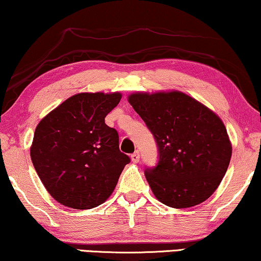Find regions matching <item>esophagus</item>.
<instances>
[{
    "instance_id": "1",
    "label": "esophagus",
    "mask_w": 261,
    "mask_h": 261,
    "mask_svg": "<svg viewBox=\"0 0 261 261\" xmlns=\"http://www.w3.org/2000/svg\"><path fill=\"white\" fill-rule=\"evenodd\" d=\"M130 159H132V162H133V163L140 162V153H139V151H135L133 154L130 155Z\"/></svg>"
}]
</instances>
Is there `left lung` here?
Instances as JSON below:
<instances>
[{"label": "left lung", "instance_id": "obj_1", "mask_svg": "<svg viewBox=\"0 0 261 261\" xmlns=\"http://www.w3.org/2000/svg\"><path fill=\"white\" fill-rule=\"evenodd\" d=\"M128 101L154 137L158 163L146 167L153 194L171 208H190L214 194L231 145L216 114L179 91L133 94Z\"/></svg>", "mask_w": 261, "mask_h": 261}]
</instances>
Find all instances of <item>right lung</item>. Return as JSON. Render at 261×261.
<instances>
[{
	"label": "right lung",
	"mask_w": 261,
	"mask_h": 261,
	"mask_svg": "<svg viewBox=\"0 0 261 261\" xmlns=\"http://www.w3.org/2000/svg\"><path fill=\"white\" fill-rule=\"evenodd\" d=\"M121 94H77L35 128L31 158L57 202L73 209L98 206L112 195L130 158L119 148V134L105 117Z\"/></svg>",
	"instance_id": "add662e5"
}]
</instances>
